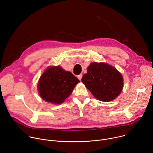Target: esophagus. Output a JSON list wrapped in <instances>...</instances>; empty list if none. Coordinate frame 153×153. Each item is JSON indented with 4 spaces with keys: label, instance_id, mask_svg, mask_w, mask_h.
<instances>
[{
    "label": "esophagus",
    "instance_id": "34e87169",
    "mask_svg": "<svg viewBox=\"0 0 153 153\" xmlns=\"http://www.w3.org/2000/svg\"><path fill=\"white\" fill-rule=\"evenodd\" d=\"M82 77V74H79V75H78V76H77V78L79 79V80H81Z\"/></svg>",
    "mask_w": 153,
    "mask_h": 153
}]
</instances>
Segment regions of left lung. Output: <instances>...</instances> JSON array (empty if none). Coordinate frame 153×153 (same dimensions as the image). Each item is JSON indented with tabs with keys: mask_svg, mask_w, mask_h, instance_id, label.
<instances>
[{
	"mask_svg": "<svg viewBox=\"0 0 153 153\" xmlns=\"http://www.w3.org/2000/svg\"><path fill=\"white\" fill-rule=\"evenodd\" d=\"M82 82L94 97L105 102L116 99L123 86L121 74L116 68L105 63H91Z\"/></svg>",
	"mask_w": 153,
	"mask_h": 153,
	"instance_id": "obj_1",
	"label": "left lung"
}]
</instances>
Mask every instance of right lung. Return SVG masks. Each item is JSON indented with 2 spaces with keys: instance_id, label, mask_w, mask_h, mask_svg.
<instances>
[{
  "instance_id": "right-lung-1",
  "label": "right lung",
  "mask_w": 153,
  "mask_h": 153,
  "mask_svg": "<svg viewBox=\"0 0 153 153\" xmlns=\"http://www.w3.org/2000/svg\"><path fill=\"white\" fill-rule=\"evenodd\" d=\"M79 80L60 66L51 67L42 74L38 90L42 99L54 104L62 103L72 93Z\"/></svg>"
}]
</instances>
